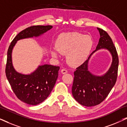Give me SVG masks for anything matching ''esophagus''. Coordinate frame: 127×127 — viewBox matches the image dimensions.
I'll list each match as a JSON object with an SVG mask.
<instances>
[{"label": "esophagus", "mask_w": 127, "mask_h": 127, "mask_svg": "<svg viewBox=\"0 0 127 127\" xmlns=\"http://www.w3.org/2000/svg\"><path fill=\"white\" fill-rule=\"evenodd\" d=\"M61 72L62 74H66V73H67V70L65 69H61Z\"/></svg>", "instance_id": "34e87169"}]
</instances>
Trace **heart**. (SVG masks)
Here are the masks:
<instances>
[{
  "label": "heart",
  "mask_w": 127,
  "mask_h": 127,
  "mask_svg": "<svg viewBox=\"0 0 127 127\" xmlns=\"http://www.w3.org/2000/svg\"><path fill=\"white\" fill-rule=\"evenodd\" d=\"M93 46L91 36L79 32L61 34L55 43V50L50 51L54 58L58 57L60 53L66 54V61L69 65L76 67L86 61Z\"/></svg>",
  "instance_id": "b5f03b06"
}]
</instances>
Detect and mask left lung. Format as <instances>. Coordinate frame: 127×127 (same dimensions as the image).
<instances>
[{"label":"left lung","instance_id":"obj_1","mask_svg":"<svg viewBox=\"0 0 127 127\" xmlns=\"http://www.w3.org/2000/svg\"><path fill=\"white\" fill-rule=\"evenodd\" d=\"M100 39L96 50L91 54L82 65L74 72L72 95L78 103L85 106H94L101 103L110 93L117 77L119 58L112 40L106 32L97 28ZM106 49L110 53L112 62L109 70L102 75H96L90 72L88 66L92 55L98 50Z\"/></svg>","mask_w":127,"mask_h":127}]
</instances>
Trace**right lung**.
Returning a JSON list of instances; mask_svg holds the SVG:
<instances>
[{"label": "right lung", "instance_id": "obj_1", "mask_svg": "<svg viewBox=\"0 0 127 127\" xmlns=\"http://www.w3.org/2000/svg\"><path fill=\"white\" fill-rule=\"evenodd\" d=\"M51 28V25L28 28L15 36L8 49L6 67L7 79L17 98L28 105H37L47 98L58 77L60 67L44 64L39 65L29 74L20 73L13 66V50L20 40L40 37Z\"/></svg>", "mask_w": 127, "mask_h": 127}]
</instances>
